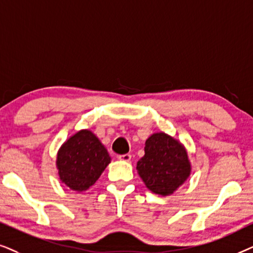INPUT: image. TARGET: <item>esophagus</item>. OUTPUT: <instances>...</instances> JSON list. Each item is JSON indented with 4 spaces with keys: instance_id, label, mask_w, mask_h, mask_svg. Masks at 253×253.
<instances>
[{
    "instance_id": "obj_1",
    "label": "esophagus",
    "mask_w": 253,
    "mask_h": 253,
    "mask_svg": "<svg viewBox=\"0 0 253 253\" xmlns=\"http://www.w3.org/2000/svg\"><path fill=\"white\" fill-rule=\"evenodd\" d=\"M130 158H132V156H130L129 154L119 155V156H118V160H120V161H123V162H129Z\"/></svg>"
}]
</instances>
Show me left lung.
I'll use <instances>...</instances> for the list:
<instances>
[{"label":"left lung","instance_id":"obj_1","mask_svg":"<svg viewBox=\"0 0 253 253\" xmlns=\"http://www.w3.org/2000/svg\"><path fill=\"white\" fill-rule=\"evenodd\" d=\"M136 170L148 190L163 195L173 194L191 176L192 164L186 148L164 132L151 134L144 143V156Z\"/></svg>","mask_w":253,"mask_h":253}]
</instances>
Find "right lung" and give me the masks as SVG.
<instances>
[{"label": "right lung", "mask_w": 253, "mask_h": 253, "mask_svg": "<svg viewBox=\"0 0 253 253\" xmlns=\"http://www.w3.org/2000/svg\"><path fill=\"white\" fill-rule=\"evenodd\" d=\"M55 163L60 180L70 190L84 192L98 180L111 157L96 134L81 129L62 143Z\"/></svg>", "instance_id": "right-lung-1"}]
</instances>
